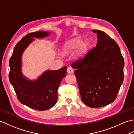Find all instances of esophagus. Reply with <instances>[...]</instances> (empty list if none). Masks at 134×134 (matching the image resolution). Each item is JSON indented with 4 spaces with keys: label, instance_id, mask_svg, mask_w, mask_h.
Segmentation results:
<instances>
[{
    "label": "esophagus",
    "instance_id": "esophagus-1",
    "mask_svg": "<svg viewBox=\"0 0 134 134\" xmlns=\"http://www.w3.org/2000/svg\"><path fill=\"white\" fill-rule=\"evenodd\" d=\"M67 72L69 74H72L73 72V70L71 67H68L67 69Z\"/></svg>",
    "mask_w": 134,
    "mask_h": 134
}]
</instances>
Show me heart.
Returning a JSON list of instances; mask_svg holds the SVG:
<instances>
[{"label":"heart","instance_id":"b5f03b06","mask_svg":"<svg viewBox=\"0 0 134 134\" xmlns=\"http://www.w3.org/2000/svg\"><path fill=\"white\" fill-rule=\"evenodd\" d=\"M89 44L86 41H81L80 39L75 38L69 41L65 47V52L66 53H72L78 49L75 53L76 58H80L86 54Z\"/></svg>","mask_w":134,"mask_h":134}]
</instances>
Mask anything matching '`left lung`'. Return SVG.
I'll return each instance as SVG.
<instances>
[{
	"label": "left lung",
	"instance_id": "8db88e82",
	"mask_svg": "<svg viewBox=\"0 0 134 134\" xmlns=\"http://www.w3.org/2000/svg\"><path fill=\"white\" fill-rule=\"evenodd\" d=\"M96 46L83 58L71 64L81 99L90 108H100L112 103L124 80V59L114 40L101 30Z\"/></svg>",
	"mask_w": 134,
	"mask_h": 134
}]
</instances>
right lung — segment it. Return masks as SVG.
Instances as JSON below:
<instances>
[{"label":"right lung","mask_w":134,"mask_h":134,"mask_svg":"<svg viewBox=\"0 0 134 134\" xmlns=\"http://www.w3.org/2000/svg\"><path fill=\"white\" fill-rule=\"evenodd\" d=\"M49 33L43 31L28 33L14 48L10 62L8 77L19 102L32 109L42 111L50 109L56 103L58 89L62 79L66 76L67 67L56 71H47L36 81H29L22 75V52L33 40L34 37L42 38Z\"/></svg>","instance_id":"1"}]
</instances>
